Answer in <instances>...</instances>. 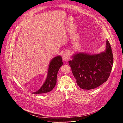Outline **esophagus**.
<instances>
[{
	"mask_svg": "<svg viewBox=\"0 0 123 123\" xmlns=\"http://www.w3.org/2000/svg\"><path fill=\"white\" fill-rule=\"evenodd\" d=\"M62 59L64 61H67L70 58V54L68 52H65L63 53L62 55Z\"/></svg>",
	"mask_w": 123,
	"mask_h": 123,
	"instance_id": "esophagus-1",
	"label": "esophagus"
}]
</instances>
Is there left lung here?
<instances>
[{"instance_id": "8db88e82", "label": "left lung", "mask_w": 123, "mask_h": 123, "mask_svg": "<svg viewBox=\"0 0 123 123\" xmlns=\"http://www.w3.org/2000/svg\"><path fill=\"white\" fill-rule=\"evenodd\" d=\"M78 85L83 89L97 88L108 80L112 69L113 56L109 41L106 51L95 55L79 53L69 62Z\"/></svg>"}]
</instances>
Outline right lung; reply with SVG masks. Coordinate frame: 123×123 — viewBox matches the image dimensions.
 Listing matches in <instances>:
<instances>
[{
	"label": "right lung",
	"mask_w": 123,
	"mask_h": 123,
	"mask_svg": "<svg viewBox=\"0 0 123 123\" xmlns=\"http://www.w3.org/2000/svg\"><path fill=\"white\" fill-rule=\"evenodd\" d=\"M62 64V60L60 56L54 58L50 63L48 75L45 81L38 90L33 93H45L53 90L57 82L58 72Z\"/></svg>",
	"instance_id": "right-lung-1"
}]
</instances>
